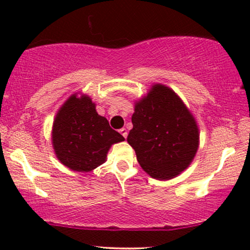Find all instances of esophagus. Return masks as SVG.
Listing matches in <instances>:
<instances>
[{
    "label": "esophagus",
    "mask_w": 250,
    "mask_h": 250,
    "mask_svg": "<svg viewBox=\"0 0 250 250\" xmlns=\"http://www.w3.org/2000/svg\"><path fill=\"white\" fill-rule=\"evenodd\" d=\"M120 133L122 134V136L125 137V139H127V135H128V133H127V129H125V128L120 129Z\"/></svg>",
    "instance_id": "esophagus-1"
}]
</instances>
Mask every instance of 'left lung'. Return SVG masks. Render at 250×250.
Returning a JSON list of instances; mask_svg holds the SVG:
<instances>
[{
	"label": "left lung",
	"instance_id": "left-lung-1",
	"mask_svg": "<svg viewBox=\"0 0 250 250\" xmlns=\"http://www.w3.org/2000/svg\"><path fill=\"white\" fill-rule=\"evenodd\" d=\"M127 141L149 176L170 180L187 169L199 148L194 116L174 90L156 83L135 103Z\"/></svg>",
	"mask_w": 250,
	"mask_h": 250
}]
</instances>
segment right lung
I'll list each match as a JSON object with an SVG mask.
<instances>
[{
    "instance_id": "right-lung-1",
    "label": "right lung",
    "mask_w": 250,
    "mask_h": 250,
    "mask_svg": "<svg viewBox=\"0 0 250 250\" xmlns=\"http://www.w3.org/2000/svg\"><path fill=\"white\" fill-rule=\"evenodd\" d=\"M51 141L56 157L75 171H91L105 162L109 148L125 137L99 115L88 95H71L57 111Z\"/></svg>"
}]
</instances>
